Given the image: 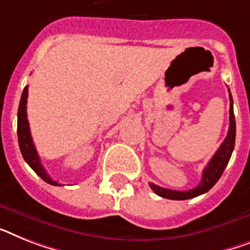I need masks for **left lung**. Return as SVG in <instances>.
Returning <instances> with one entry per match:
<instances>
[{
    "label": "left lung",
    "mask_w": 250,
    "mask_h": 250,
    "mask_svg": "<svg viewBox=\"0 0 250 250\" xmlns=\"http://www.w3.org/2000/svg\"><path fill=\"white\" fill-rule=\"evenodd\" d=\"M235 136H236V125H235L234 115V101H232V96L230 93V127H229V132H227L225 141L221 144L220 149L217 150L216 154L209 160L208 166L204 168L200 184L196 188H191V190H186V191H178V190H169V188H160V186L151 184V182L149 184L150 188H153V191L157 195L162 196V198L172 199V200H186V199L195 198V196L209 191L210 188L216 185V182L220 180L227 163H229V160H230L235 146Z\"/></svg>",
    "instance_id": "1"
}]
</instances>
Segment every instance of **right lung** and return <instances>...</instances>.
I'll return each instance as SVG.
<instances>
[{
  "label": "right lung",
  "instance_id": "add662e5",
  "mask_svg": "<svg viewBox=\"0 0 250 250\" xmlns=\"http://www.w3.org/2000/svg\"><path fill=\"white\" fill-rule=\"evenodd\" d=\"M26 99H28V86H25L23 93H21L19 110H18V140H19V147L20 151H21V155H23L26 163L29 164V167L43 181H46L50 185H55V186H60V184L54 181L48 176V173L43 168L42 163H41L37 150H36V146L33 144L32 136H30L29 122H28V118H26Z\"/></svg>",
  "mask_w": 250,
  "mask_h": 250
}]
</instances>
